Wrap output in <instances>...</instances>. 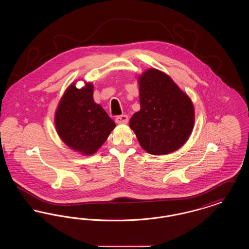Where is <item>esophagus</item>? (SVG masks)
Returning <instances> with one entry per match:
<instances>
[{
	"label": "esophagus",
	"instance_id": "34e87169",
	"mask_svg": "<svg viewBox=\"0 0 249 249\" xmlns=\"http://www.w3.org/2000/svg\"><path fill=\"white\" fill-rule=\"evenodd\" d=\"M129 121V117L127 115H121L116 118V122L118 124H126Z\"/></svg>",
	"mask_w": 249,
	"mask_h": 249
}]
</instances>
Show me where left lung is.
Here are the masks:
<instances>
[{
	"mask_svg": "<svg viewBox=\"0 0 249 249\" xmlns=\"http://www.w3.org/2000/svg\"><path fill=\"white\" fill-rule=\"evenodd\" d=\"M141 109L130 120L140 145L149 154L180 148L194 125V107L169 75L148 69L139 77Z\"/></svg>",
	"mask_w": 249,
	"mask_h": 249,
	"instance_id": "obj_1",
	"label": "left lung"
}]
</instances>
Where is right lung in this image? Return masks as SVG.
<instances>
[{
	"instance_id": "right-lung-1",
	"label": "right lung",
	"mask_w": 249,
	"mask_h": 249,
	"mask_svg": "<svg viewBox=\"0 0 249 249\" xmlns=\"http://www.w3.org/2000/svg\"><path fill=\"white\" fill-rule=\"evenodd\" d=\"M55 126L61 140L71 149L91 155L107 141L116 124L103 107L95 104L91 84L82 89L71 84L59 102Z\"/></svg>"
}]
</instances>
